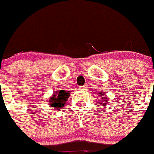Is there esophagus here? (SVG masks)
<instances>
[{"label": "esophagus", "mask_w": 154, "mask_h": 154, "mask_svg": "<svg viewBox=\"0 0 154 154\" xmlns=\"http://www.w3.org/2000/svg\"><path fill=\"white\" fill-rule=\"evenodd\" d=\"M87 88H88V87H87V85H84V86H80L79 89H81V90H85V89H86Z\"/></svg>", "instance_id": "34e87169"}]
</instances>
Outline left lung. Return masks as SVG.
Here are the masks:
<instances>
[{"instance_id": "left-lung-1", "label": "left lung", "mask_w": 154, "mask_h": 154, "mask_svg": "<svg viewBox=\"0 0 154 154\" xmlns=\"http://www.w3.org/2000/svg\"><path fill=\"white\" fill-rule=\"evenodd\" d=\"M101 96H102V95H101ZM101 100H103V103H104V104L106 103V102H108V100H107L106 97H102V98H101Z\"/></svg>"}]
</instances>
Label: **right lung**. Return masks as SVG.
I'll return each instance as SVG.
<instances>
[{"label":"right lung","mask_w":154,"mask_h":154,"mask_svg":"<svg viewBox=\"0 0 154 154\" xmlns=\"http://www.w3.org/2000/svg\"><path fill=\"white\" fill-rule=\"evenodd\" d=\"M69 97V92H66L65 90L57 91L55 94L50 99V105L55 109H61L65 102Z\"/></svg>","instance_id":"1"}]
</instances>
